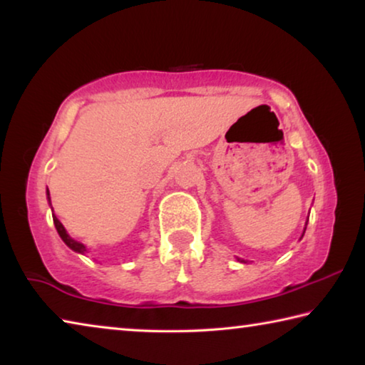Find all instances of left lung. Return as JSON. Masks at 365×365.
<instances>
[{"instance_id": "left-lung-1", "label": "left lung", "mask_w": 365, "mask_h": 365, "mask_svg": "<svg viewBox=\"0 0 365 365\" xmlns=\"http://www.w3.org/2000/svg\"><path fill=\"white\" fill-rule=\"evenodd\" d=\"M306 225H307V224H306ZM304 232H306V227H304ZM304 232H302V235H304ZM238 261H242V262H245V261H243V259H238Z\"/></svg>"}]
</instances>
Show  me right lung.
<instances>
[{"label":"right lung","instance_id":"add662e5","mask_svg":"<svg viewBox=\"0 0 365 365\" xmlns=\"http://www.w3.org/2000/svg\"><path fill=\"white\" fill-rule=\"evenodd\" d=\"M48 201H49V205H51V200H49V191H48ZM51 211H53V206H51ZM53 222H54V227H56V230H58V233H59V237L63 238V242H64L67 246H69V248H71L72 251H76V252H80V255H83V252L86 251V246H85L83 243L76 242V240L71 238L69 233L66 232L64 225L61 224L59 219H58L54 214H53Z\"/></svg>","mask_w":365,"mask_h":365}]
</instances>
